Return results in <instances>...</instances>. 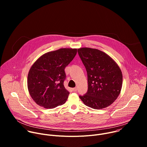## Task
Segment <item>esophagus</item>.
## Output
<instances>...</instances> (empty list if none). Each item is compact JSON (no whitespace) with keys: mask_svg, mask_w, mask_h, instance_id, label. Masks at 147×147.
<instances>
[{"mask_svg":"<svg viewBox=\"0 0 147 147\" xmlns=\"http://www.w3.org/2000/svg\"><path fill=\"white\" fill-rule=\"evenodd\" d=\"M72 90H73V91L74 92H76V91H77V87H75V88H73Z\"/></svg>","mask_w":147,"mask_h":147,"instance_id":"1","label":"esophagus"}]
</instances>
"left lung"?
<instances>
[{
    "label": "left lung",
    "mask_w": 147,
    "mask_h": 147,
    "mask_svg": "<svg viewBox=\"0 0 147 147\" xmlns=\"http://www.w3.org/2000/svg\"><path fill=\"white\" fill-rule=\"evenodd\" d=\"M78 55L88 76V91L80 98L95 109L107 108L117 98L122 87V72L108 55L96 49L81 48Z\"/></svg>",
    "instance_id": "8db88e82"
}]
</instances>
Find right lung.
I'll return each instance as SVG.
<instances>
[{"instance_id":"1","label":"right lung","mask_w":147,"mask_h":147,"mask_svg":"<svg viewBox=\"0 0 147 147\" xmlns=\"http://www.w3.org/2000/svg\"><path fill=\"white\" fill-rule=\"evenodd\" d=\"M77 52V49L61 48L42 55L34 63L28 74L27 87L39 106L53 109L66 102L70 92L63 84L65 69Z\"/></svg>"}]
</instances>
